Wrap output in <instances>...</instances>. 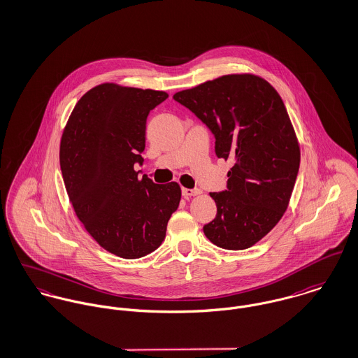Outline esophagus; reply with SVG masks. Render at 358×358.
<instances>
[{"instance_id":"1","label":"esophagus","mask_w":358,"mask_h":358,"mask_svg":"<svg viewBox=\"0 0 358 358\" xmlns=\"http://www.w3.org/2000/svg\"><path fill=\"white\" fill-rule=\"evenodd\" d=\"M182 194L185 196H194V195L201 194V190L199 189H182Z\"/></svg>"}]
</instances>
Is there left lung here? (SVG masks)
I'll use <instances>...</instances> for the list:
<instances>
[{
	"label": "left lung",
	"instance_id": "1",
	"mask_svg": "<svg viewBox=\"0 0 358 358\" xmlns=\"http://www.w3.org/2000/svg\"><path fill=\"white\" fill-rule=\"evenodd\" d=\"M173 99L215 135L216 156L235 162L227 189L210 193L217 213L203 234L227 250L253 246L282 219L299 169V145L282 98L260 76L236 73Z\"/></svg>",
	"mask_w": 358,
	"mask_h": 358
}]
</instances>
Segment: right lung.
Returning a JSON list of instances; mask_svg holds the SVG:
<instances>
[{
    "mask_svg": "<svg viewBox=\"0 0 358 358\" xmlns=\"http://www.w3.org/2000/svg\"><path fill=\"white\" fill-rule=\"evenodd\" d=\"M165 92L103 83L75 105L60 143V166L73 210L99 246L122 259L155 252L180 202L176 182L157 185L142 165L146 119Z\"/></svg>",
    "mask_w": 358,
    "mask_h": 358,
    "instance_id": "right-lung-1",
    "label": "right lung"
}]
</instances>
